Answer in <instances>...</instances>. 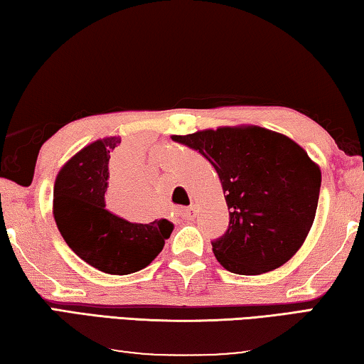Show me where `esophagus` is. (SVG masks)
<instances>
[{
	"mask_svg": "<svg viewBox=\"0 0 364 364\" xmlns=\"http://www.w3.org/2000/svg\"><path fill=\"white\" fill-rule=\"evenodd\" d=\"M181 216L183 218V220H193L195 216V206H188V208H183L181 211Z\"/></svg>",
	"mask_w": 364,
	"mask_h": 364,
	"instance_id": "34e87169",
	"label": "esophagus"
}]
</instances>
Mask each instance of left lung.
<instances>
[{
	"instance_id": "obj_1",
	"label": "left lung",
	"mask_w": 364,
	"mask_h": 364,
	"mask_svg": "<svg viewBox=\"0 0 364 364\" xmlns=\"http://www.w3.org/2000/svg\"><path fill=\"white\" fill-rule=\"evenodd\" d=\"M172 139L198 151L220 177L229 226L211 245L226 270L260 275L298 252L314 223L321 192V169L298 143L255 125Z\"/></svg>"
}]
</instances>
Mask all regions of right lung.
<instances>
[{
    "label": "right lung",
    "instance_id": "1",
    "mask_svg": "<svg viewBox=\"0 0 364 364\" xmlns=\"http://www.w3.org/2000/svg\"><path fill=\"white\" fill-rule=\"evenodd\" d=\"M119 144V136L97 139L61 167L53 187V216L80 259L104 273L128 275L156 259L174 225L167 220L130 223L105 208L109 159Z\"/></svg>",
    "mask_w": 364,
    "mask_h": 364
}]
</instances>
